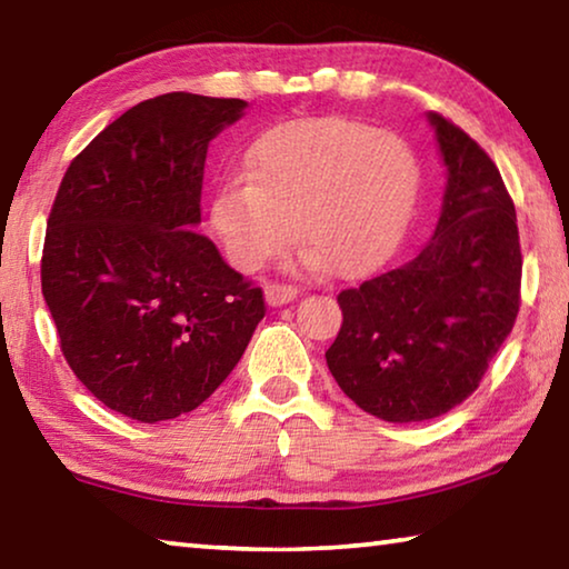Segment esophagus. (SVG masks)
I'll return each instance as SVG.
<instances>
[{"label": "esophagus", "instance_id": "obj_1", "mask_svg": "<svg viewBox=\"0 0 569 569\" xmlns=\"http://www.w3.org/2000/svg\"><path fill=\"white\" fill-rule=\"evenodd\" d=\"M298 296V288L291 286V283H268L266 286V301L271 306H283L288 301H293V298Z\"/></svg>", "mask_w": 569, "mask_h": 569}]
</instances>
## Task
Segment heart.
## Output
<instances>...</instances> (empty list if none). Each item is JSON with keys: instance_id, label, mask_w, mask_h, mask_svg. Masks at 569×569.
I'll return each mask as SVG.
<instances>
[{"instance_id": "obj_1", "label": "heart", "mask_w": 569, "mask_h": 569, "mask_svg": "<svg viewBox=\"0 0 569 569\" xmlns=\"http://www.w3.org/2000/svg\"><path fill=\"white\" fill-rule=\"evenodd\" d=\"M417 182V158L399 134L343 118L296 120L256 142L246 180L218 190L213 226L243 271L281 253L293 226L308 263L356 276L397 248Z\"/></svg>"}]
</instances>
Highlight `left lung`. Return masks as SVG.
I'll use <instances>...</instances> for the list:
<instances>
[{
    "instance_id": "1",
    "label": "left lung",
    "mask_w": 569,
    "mask_h": 569,
    "mask_svg": "<svg viewBox=\"0 0 569 569\" xmlns=\"http://www.w3.org/2000/svg\"><path fill=\"white\" fill-rule=\"evenodd\" d=\"M447 166L435 236L417 258L339 293L326 351L356 407L393 423L427 421L477 391L519 313L522 250L515 203L492 158L429 112Z\"/></svg>"
}]
</instances>
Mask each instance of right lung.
<instances>
[{
	"label": "right lung",
	"mask_w": 569,
	"mask_h": 569,
	"mask_svg": "<svg viewBox=\"0 0 569 569\" xmlns=\"http://www.w3.org/2000/svg\"><path fill=\"white\" fill-rule=\"evenodd\" d=\"M243 110L192 92L134 104L70 162L54 196L42 296L62 356L134 421L198 409L266 316L261 288L192 233L208 142Z\"/></svg>",
	"instance_id": "add662e5"
}]
</instances>
